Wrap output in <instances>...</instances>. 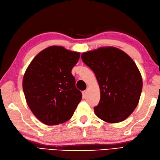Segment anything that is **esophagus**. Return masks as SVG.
Masks as SVG:
<instances>
[{
  "mask_svg": "<svg viewBox=\"0 0 160 160\" xmlns=\"http://www.w3.org/2000/svg\"><path fill=\"white\" fill-rule=\"evenodd\" d=\"M82 95H83V98H86V95H87V90H83L82 92Z\"/></svg>",
  "mask_w": 160,
  "mask_h": 160,
  "instance_id": "esophagus-1",
  "label": "esophagus"
}]
</instances>
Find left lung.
I'll return each instance as SVG.
<instances>
[{"label":"left lung","instance_id":"8db88e82","mask_svg":"<svg viewBox=\"0 0 160 160\" xmlns=\"http://www.w3.org/2000/svg\"><path fill=\"white\" fill-rule=\"evenodd\" d=\"M94 72L100 100L94 111L99 118L118 123L131 115L139 102L143 87L141 72L131 57L114 47H102L81 54Z\"/></svg>","mask_w":160,"mask_h":160}]
</instances>
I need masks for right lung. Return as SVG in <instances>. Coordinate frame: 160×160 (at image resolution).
I'll return each mask as SVG.
<instances>
[{
	"mask_svg": "<svg viewBox=\"0 0 160 160\" xmlns=\"http://www.w3.org/2000/svg\"><path fill=\"white\" fill-rule=\"evenodd\" d=\"M79 57V52L51 46L41 51L27 68L22 83L26 103L44 124L68 121L81 100L72 74Z\"/></svg>",
	"mask_w": 160,
	"mask_h": 160,
	"instance_id": "right-lung-1",
	"label": "right lung"
}]
</instances>
